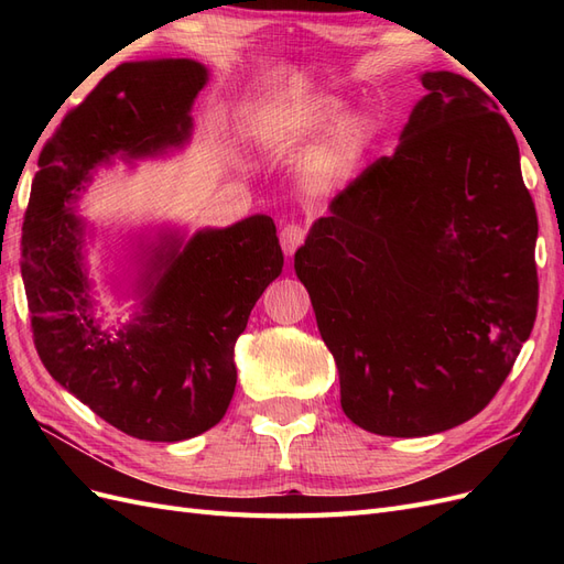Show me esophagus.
<instances>
[{
    "instance_id": "obj_1",
    "label": "esophagus",
    "mask_w": 564,
    "mask_h": 564,
    "mask_svg": "<svg viewBox=\"0 0 564 564\" xmlns=\"http://www.w3.org/2000/svg\"><path fill=\"white\" fill-rule=\"evenodd\" d=\"M303 240H305V230L301 226H296V224L284 226L282 232H280V245H282L286 256H292L303 245Z\"/></svg>"
}]
</instances>
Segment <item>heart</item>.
<instances>
[{"label": "heart", "mask_w": 564, "mask_h": 564, "mask_svg": "<svg viewBox=\"0 0 564 564\" xmlns=\"http://www.w3.org/2000/svg\"><path fill=\"white\" fill-rule=\"evenodd\" d=\"M344 100L332 94H303L286 106L253 104L247 110V127L253 139L265 143L308 141L329 131L322 162L332 174H340L360 162L379 133V124L371 112H344Z\"/></svg>", "instance_id": "b5f03b06"}]
</instances>
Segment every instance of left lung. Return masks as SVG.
I'll return each instance as SVG.
<instances>
[{"label":"left lung","instance_id":"left-lung-1","mask_svg":"<svg viewBox=\"0 0 564 564\" xmlns=\"http://www.w3.org/2000/svg\"><path fill=\"white\" fill-rule=\"evenodd\" d=\"M395 155L367 166L294 256L340 406L360 429L423 437L480 414L532 334L536 209L497 104L449 70Z\"/></svg>","mask_w":564,"mask_h":564}]
</instances>
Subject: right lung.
I'll use <instances>...</instances> for the list:
<instances>
[{"label":"right lung","instance_id":"right-lung-1","mask_svg":"<svg viewBox=\"0 0 564 564\" xmlns=\"http://www.w3.org/2000/svg\"><path fill=\"white\" fill-rule=\"evenodd\" d=\"M209 70L193 58L117 65L67 112L42 148L23 224V284L46 371L117 431L181 442L224 419L237 383L235 344L284 256L272 218L228 228L162 226L129 242L117 296L135 311L122 327L96 317L87 240L75 214L100 166L166 158L193 135V104Z\"/></svg>","mask_w":564,"mask_h":564}]
</instances>
